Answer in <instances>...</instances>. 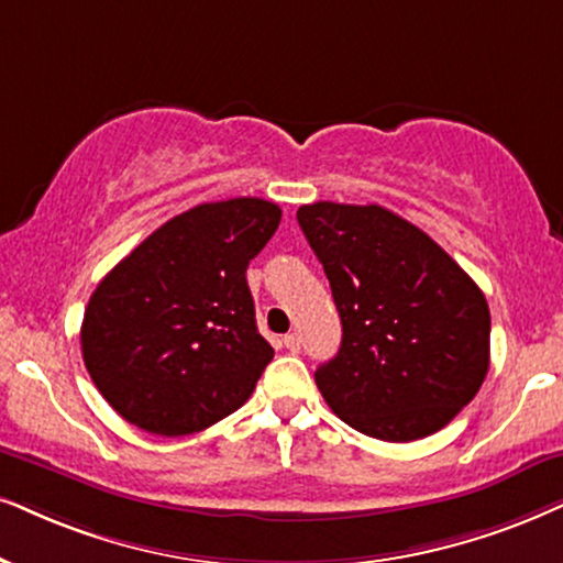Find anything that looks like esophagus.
<instances>
[{
	"label": "esophagus",
	"mask_w": 563,
	"mask_h": 563,
	"mask_svg": "<svg viewBox=\"0 0 563 563\" xmlns=\"http://www.w3.org/2000/svg\"><path fill=\"white\" fill-rule=\"evenodd\" d=\"M283 345H286L290 353H298V351H301V338H298L296 332H290V334H286V338H283Z\"/></svg>",
	"instance_id": "34e87169"
}]
</instances>
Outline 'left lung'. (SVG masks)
Here are the masks:
<instances>
[{
    "label": "left lung",
    "mask_w": 563,
    "mask_h": 563,
    "mask_svg": "<svg viewBox=\"0 0 563 563\" xmlns=\"http://www.w3.org/2000/svg\"><path fill=\"white\" fill-rule=\"evenodd\" d=\"M296 218L343 322L338 355L314 374L334 416L382 441L444 429L488 374L483 290L437 241L379 205L314 202Z\"/></svg>",
    "instance_id": "8db88e82"
}]
</instances>
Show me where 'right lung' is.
<instances>
[{"label":"right lung","instance_id":"add662e5","mask_svg":"<svg viewBox=\"0 0 563 563\" xmlns=\"http://www.w3.org/2000/svg\"><path fill=\"white\" fill-rule=\"evenodd\" d=\"M280 216L260 197L197 205L98 283L80 330L82 361L124 421L187 437L252 397L273 345L257 332L246 267Z\"/></svg>","mask_w":563,"mask_h":563}]
</instances>
